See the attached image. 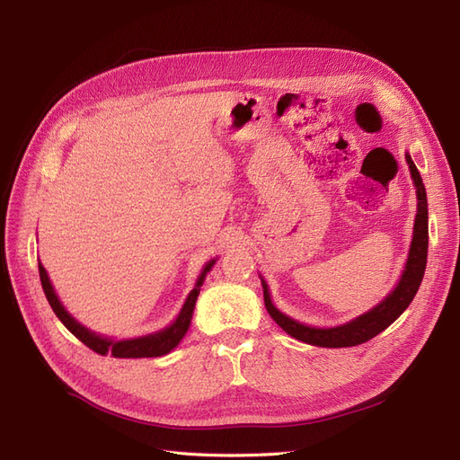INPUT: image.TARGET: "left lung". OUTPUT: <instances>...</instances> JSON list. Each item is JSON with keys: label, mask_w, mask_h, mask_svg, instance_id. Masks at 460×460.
<instances>
[{"label": "left lung", "mask_w": 460, "mask_h": 460, "mask_svg": "<svg viewBox=\"0 0 460 460\" xmlns=\"http://www.w3.org/2000/svg\"><path fill=\"white\" fill-rule=\"evenodd\" d=\"M405 159L409 163L412 182L416 186V199H419V205H416L414 232H412V243H411V252L407 259V267L402 270L399 284L380 305H376V307L370 309L368 313L357 316L355 320H351V323L336 326V328H313L307 324H301L297 320L289 318L284 313L278 311L272 305L267 282L261 280L262 291H264V307H267L269 314L274 318V323L286 333H289L291 338L309 345H316V347L360 345L372 340L374 336H378V333L384 332L389 324L395 323V320L401 316V313L405 311L411 305V301L414 299L416 291H419L424 278L426 259H428V199H426V188L422 184L420 172L416 169V164L412 163L409 153L405 155Z\"/></svg>", "instance_id": "1"}]
</instances>
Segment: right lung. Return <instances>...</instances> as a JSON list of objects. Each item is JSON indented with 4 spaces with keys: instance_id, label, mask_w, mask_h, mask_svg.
<instances>
[{
    "instance_id": "add662e5",
    "label": "right lung",
    "mask_w": 460,
    "mask_h": 460,
    "mask_svg": "<svg viewBox=\"0 0 460 460\" xmlns=\"http://www.w3.org/2000/svg\"><path fill=\"white\" fill-rule=\"evenodd\" d=\"M215 261L217 259L208 261L205 264V269L201 270V274L198 278L196 288L190 291V296H188V299L184 303L182 311H180V314L176 316V320L169 328H164V330L155 332V333H149V336L134 338V340H120V341H115V340H111V338H103V336H97L95 332H92V330L82 326L80 323H76V320L65 311L59 297L55 296V289H53V286L49 282L48 272H46L44 267H41L40 261H38V270H40L41 288H44V294H46V297H48V301L51 305L53 313L58 314V318L66 326V330L71 332V333H75V336L82 343H84L86 347H90L92 351L100 353V355L111 353L113 357H117V358H144V357H161V355L171 353L174 347L180 341H182V338L186 336V332L190 328V323H191L193 307H196V301H198V296H199L201 284L205 280L207 272L213 269Z\"/></svg>"
}]
</instances>
